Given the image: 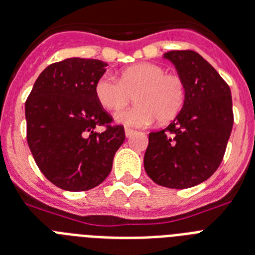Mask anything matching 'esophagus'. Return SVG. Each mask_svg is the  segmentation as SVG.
<instances>
[{
	"mask_svg": "<svg viewBox=\"0 0 255 255\" xmlns=\"http://www.w3.org/2000/svg\"><path fill=\"white\" fill-rule=\"evenodd\" d=\"M135 132H136V130L131 129V128H125V134H126V136H131L132 134H135Z\"/></svg>",
	"mask_w": 255,
	"mask_h": 255,
	"instance_id": "1",
	"label": "esophagus"
}]
</instances>
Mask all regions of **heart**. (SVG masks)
<instances>
[{"label":"heart","instance_id":"1","mask_svg":"<svg viewBox=\"0 0 255 255\" xmlns=\"http://www.w3.org/2000/svg\"><path fill=\"white\" fill-rule=\"evenodd\" d=\"M95 98L103 108L119 112L134 95L136 104L116 116L128 126H146L156 119L160 124L178 116L186 102V85L178 74H165V69L152 62L131 65L119 79L104 74L94 86Z\"/></svg>","mask_w":255,"mask_h":255}]
</instances>
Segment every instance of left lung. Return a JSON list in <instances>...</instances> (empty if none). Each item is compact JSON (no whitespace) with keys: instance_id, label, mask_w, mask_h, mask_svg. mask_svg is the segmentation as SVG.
Instances as JSON below:
<instances>
[{"instance_id":"8db88e82","label":"left lung","mask_w":255,"mask_h":255,"mask_svg":"<svg viewBox=\"0 0 255 255\" xmlns=\"http://www.w3.org/2000/svg\"><path fill=\"white\" fill-rule=\"evenodd\" d=\"M186 85V102L174 121L148 134L144 169L157 185L186 189L215 173L233 128L231 88L194 50L164 54Z\"/></svg>"}]
</instances>
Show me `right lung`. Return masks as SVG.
<instances>
[{
	"mask_svg": "<svg viewBox=\"0 0 255 255\" xmlns=\"http://www.w3.org/2000/svg\"><path fill=\"white\" fill-rule=\"evenodd\" d=\"M107 65L67 58L44 69L26 100L27 143L41 173L62 190L98 186L112 170L125 140L123 125L95 98L94 86ZM105 126L102 133L94 130Z\"/></svg>",
	"mask_w": 255,
	"mask_h": 255,
	"instance_id": "obj_1",
	"label": "right lung"
}]
</instances>
